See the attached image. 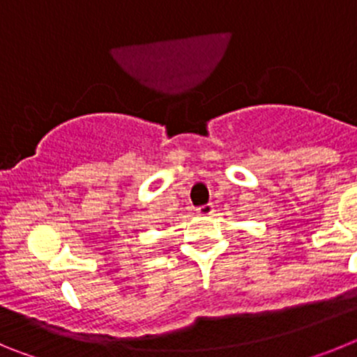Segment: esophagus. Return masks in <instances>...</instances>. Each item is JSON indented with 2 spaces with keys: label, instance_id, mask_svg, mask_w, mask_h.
<instances>
[{
  "label": "esophagus",
  "instance_id": "esophagus-1",
  "mask_svg": "<svg viewBox=\"0 0 357 357\" xmlns=\"http://www.w3.org/2000/svg\"><path fill=\"white\" fill-rule=\"evenodd\" d=\"M197 213L200 214V216H211V214L214 213V206H213V204H206V206L198 207Z\"/></svg>",
  "mask_w": 357,
  "mask_h": 357
}]
</instances>
